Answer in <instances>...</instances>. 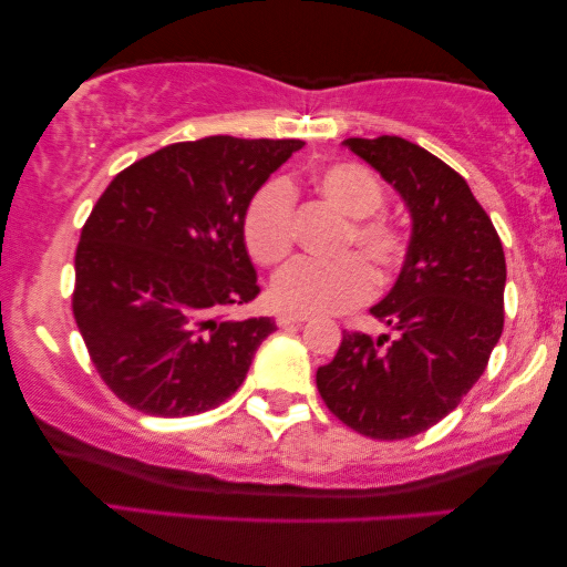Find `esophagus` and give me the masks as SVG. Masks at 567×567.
<instances>
[{
    "label": "esophagus",
    "mask_w": 567,
    "mask_h": 567,
    "mask_svg": "<svg viewBox=\"0 0 567 567\" xmlns=\"http://www.w3.org/2000/svg\"><path fill=\"white\" fill-rule=\"evenodd\" d=\"M309 317L307 315H291V312H281L276 317V322H278V328H289V324H301V322H307Z\"/></svg>",
    "instance_id": "34e87169"
}]
</instances>
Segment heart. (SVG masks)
Instances as JSON below:
<instances>
[{
  "mask_svg": "<svg viewBox=\"0 0 567 567\" xmlns=\"http://www.w3.org/2000/svg\"><path fill=\"white\" fill-rule=\"evenodd\" d=\"M312 185L324 204L348 216L340 252L359 250L379 278H390L408 252L405 231L394 219L377 214L384 206V185L359 162H332L317 169ZM247 252L260 266H278L293 247V190L274 181L255 193L243 216ZM374 291V276L359 255L336 262L297 260L270 284V299L291 315H332L359 307Z\"/></svg>",
  "mask_w": 567,
  "mask_h": 567,
  "instance_id": "obj_1",
  "label": "heart"
}]
</instances>
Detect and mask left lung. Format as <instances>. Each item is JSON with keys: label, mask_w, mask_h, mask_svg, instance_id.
<instances>
[{"label": "left lung", "mask_w": 567, "mask_h": 567, "mask_svg": "<svg viewBox=\"0 0 567 567\" xmlns=\"http://www.w3.org/2000/svg\"><path fill=\"white\" fill-rule=\"evenodd\" d=\"M413 216L405 266L371 315L390 336L343 332L317 369L330 413L369 439H410L460 405L503 332L506 255L464 177L408 138H346Z\"/></svg>", "instance_id": "obj_1"}]
</instances>
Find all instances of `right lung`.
<instances>
[{"label": "right lung", "instance_id": "obj_1", "mask_svg": "<svg viewBox=\"0 0 567 567\" xmlns=\"http://www.w3.org/2000/svg\"><path fill=\"white\" fill-rule=\"evenodd\" d=\"M301 144L177 142L121 169L97 198L76 245L72 312L115 398L185 417L219 408L245 382L276 322L224 320L260 293L243 216Z\"/></svg>", "mask_w": 567, "mask_h": 567}]
</instances>
